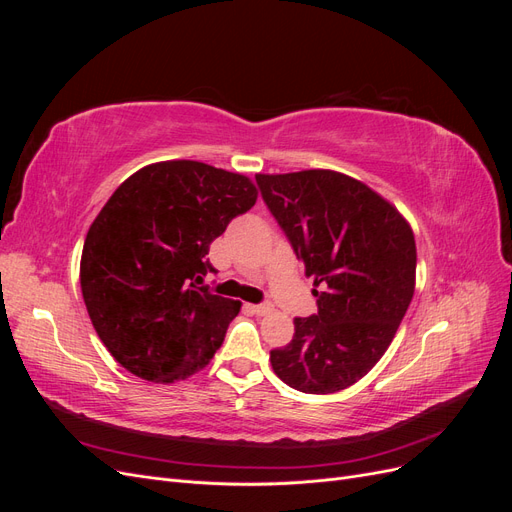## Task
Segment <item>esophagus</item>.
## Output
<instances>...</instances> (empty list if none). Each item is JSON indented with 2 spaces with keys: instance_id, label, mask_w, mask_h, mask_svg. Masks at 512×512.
Masks as SVG:
<instances>
[{
  "instance_id": "esophagus-1",
  "label": "esophagus",
  "mask_w": 512,
  "mask_h": 512,
  "mask_svg": "<svg viewBox=\"0 0 512 512\" xmlns=\"http://www.w3.org/2000/svg\"><path fill=\"white\" fill-rule=\"evenodd\" d=\"M247 309H250L252 314L256 316H267L273 312V305L271 303H258V305H247Z\"/></svg>"
}]
</instances>
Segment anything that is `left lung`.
Returning <instances> with one entry per match:
<instances>
[{
  "label": "left lung",
  "instance_id": "left-lung-1",
  "mask_svg": "<svg viewBox=\"0 0 512 512\" xmlns=\"http://www.w3.org/2000/svg\"><path fill=\"white\" fill-rule=\"evenodd\" d=\"M256 183L319 288L318 312L294 318L290 344L271 350L273 371L301 393L348 389L382 359L412 301V228L389 200L335 170Z\"/></svg>",
  "mask_w": 512,
  "mask_h": 512
}]
</instances>
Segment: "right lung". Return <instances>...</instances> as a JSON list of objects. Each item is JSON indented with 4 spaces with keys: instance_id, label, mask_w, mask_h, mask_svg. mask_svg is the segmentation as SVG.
<instances>
[{
    "instance_id": "1",
    "label": "right lung",
    "mask_w": 512,
    "mask_h": 512,
    "mask_svg": "<svg viewBox=\"0 0 512 512\" xmlns=\"http://www.w3.org/2000/svg\"><path fill=\"white\" fill-rule=\"evenodd\" d=\"M256 185L194 160L136 170L89 226L81 290L106 350L170 384L209 365L241 303L211 294L209 245L256 203Z\"/></svg>"
}]
</instances>
